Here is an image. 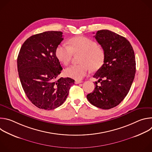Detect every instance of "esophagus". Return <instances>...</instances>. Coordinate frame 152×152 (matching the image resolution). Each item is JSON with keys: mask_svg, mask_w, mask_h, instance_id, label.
I'll return each instance as SVG.
<instances>
[{"mask_svg": "<svg viewBox=\"0 0 152 152\" xmlns=\"http://www.w3.org/2000/svg\"><path fill=\"white\" fill-rule=\"evenodd\" d=\"M82 81L81 80H75V83L76 84H78V83H82Z\"/></svg>", "mask_w": 152, "mask_h": 152, "instance_id": "1", "label": "esophagus"}]
</instances>
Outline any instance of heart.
<instances>
[{
  "instance_id": "1",
  "label": "heart",
  "mask_w": 152,
  "mask_h": 152,
  "mask_svg": "<svg viewBox=\"0 0 152 152\" xmlns=\"http://www.w3.org/2000/svg\"><path fill=\"white\" fill-rule=\"evenodd\" d=\"M70 46L59 45L55 51L58 60L63 64L68 65L74 54L81 53V64L73 65L64 70V75L75 80H80L87 75L91 69L96 70L103 64L104 53L98 48L97 43L85 37H77L70 40Z\"/></svg>"
}]
</instances>
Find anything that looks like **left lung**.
<instances>
[{
    "label": "left lung",
    "instance_id": "8db88e82",
    "mask_svg": "<svg viewBox=\"0 0 152 152\" xmlns=\"http://www.w3.org/2000/svg\"><path fill=\"white\" fill-rule=\"evenodd\" d=\"M94 37L104 53V63L93 76L101 85L95 82L94 91L86 97L93 105L110 110L121 103L131 87L136 72L134 51L126 38L111 31H98Z\"/></svg>",
    "mask_w": 152,
    "mask_h": 152
}]
</instances>
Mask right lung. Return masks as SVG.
<instances>
[{
    "mask_svg": "<svg viewBox=\"0 0 152 152\" xmlns=\"http://www.w3.org/2000/svg\"><path fill=\"white\" fill-rule=\"evenodd\" d=\"M61 31H47L28 38L17 57L20 82L29 100L39 109L52 110L66 100L75 80L58 78L62 68L55 51L63 40Z\"/></svg>",
    "mask_w": 152,
    "mask_h": 152,
    "instance_id": "1",
    "label": "right lung"
}]
</instances>
